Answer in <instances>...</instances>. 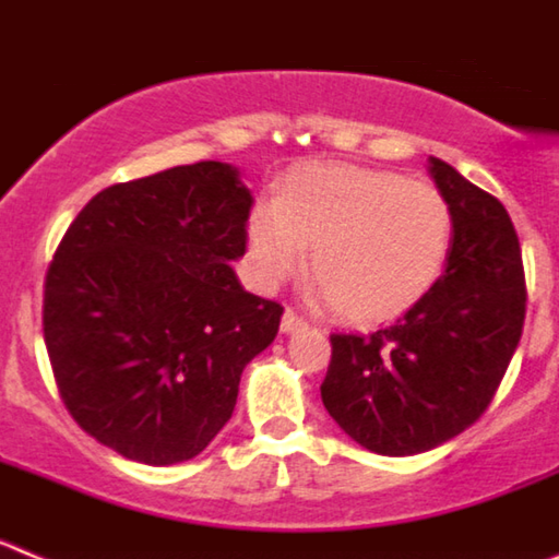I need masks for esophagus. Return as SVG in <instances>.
<instances>
[{
    "label": "esophagus",
    "mask_w": 559,
    "mask_h": 559,
    "mask_svg": "<svg viewBox=\"0 0 559 559\" xmlns=\"http://www.w3.org/2000/svg\"><path fill=\"white\" fill-rule=\"evenodd\" d=\"M280 328H283V333H294V330L308 328V322H305L302 316H296L294 310H285V313H283V322H280Z\"/></svg>",
    "instance_id": "obj_1"
}]
</instances>
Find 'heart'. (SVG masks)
Here are the masks:
<instances>
[{"mask_svg":"<svg viewBox=\"0 0 559 559\" xmlns=\"http://www.w3.org/2000/svg\"><path fill=\"white\" fill-rule=\"evenodd\" d=\"M451 201L400 173L349 165L296 167L276 201H257L246 221L251 269L263 288L310 271L338 316L386 322L439 283L453 251Z\"/></svg>","mask_w":559,"mask_h":559,"instance_id":"1","label":"heart"}]
</instances>
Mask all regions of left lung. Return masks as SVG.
Returning a JSON list of instances; mask_svg holds the SVG:
<instances>
[{"instance_id":"1","label":"left lung","mask_w":559,"mask_h":559,"mask_svg":"<svg viewBox=\"0 0 559 559\" xmlns=\"http://www.w3.org/2000/svg\"><path fill=\"white\" fill-rule=\"evenodd\" d=\"M456 235L439 283L378 333L330 335V417L360 448L414 456L473 426L510 367L526 316L521 243L498 199L428 159Z\"/></svg>"}]
</instances>
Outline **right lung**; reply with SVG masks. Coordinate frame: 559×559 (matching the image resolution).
<instances>
[{"instance_id":"right-lung-1","label":"right lung","mask_w":559,"mask_h":559,"mask_svg":"<svg viewBox=\"0 0 559 559\" xmlns=\"http://www.w3.org/2000/svg\"><path fill=\"white\" fill-rule=\"evenodd\" d=\"M251 192L226 162L106 187L63 235L44 283V344L78 426L133 462L199 456L229 423L246 364L283 308L249 294Z\"/></svg>"}]
</instances>
